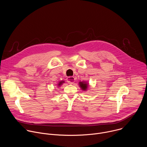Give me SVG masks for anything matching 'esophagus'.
Masks as SVG:
<instances>
[{"label":"esophagus","instance_id":"esophagus-1","mask_svg":"<svg viewBox=\"0 0 147 147\" xmlns=\"http://www.w3.org/2000/svg\"><path fill=\"white\" fill-rule=\"evenodd\" d=\"M67 81L70 84H73L75 82V78L74 77H69L67 78Z\"/></svg>","mask_w":147,"mask_h":147}]
</instances>
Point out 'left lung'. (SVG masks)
I'll use <instances>...</instances> for the list:
<instances>
[{
  "label": "left lung",
  "instance_id": "left-lung-1",
  "mask_svg": "<svg viewBox=\"0 0 147 147\" xmlns=\"http://www.w3.org/2000/svg\"><path fill=\"white\" fill-rule=\"evenodd\" d=\"M79 86L81 88L82 91H87L89 88V84L86 81H80L79 82Z\"/></svg>",
  "mask_w": 147,
  "mask_h": 147
}]
</instances>
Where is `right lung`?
Here are the masks:
<instances>
[{"mask_svg": "<svg viewBox=\"0 0 147 147\" xmlns=\"http://www.w3.org/2000/svg\"><path fill=\"white\" fill-rule=\"evenodd\" d=\"M65 82V81H63V80H62V81H60L59 83H58V84H57V87H60L61 85H62V84H63Z\"/></svg>", "mask_w": 147, "mask_h": 147, "instance_id": "right-lung-1", "label": "right lung"}]
</instances>
